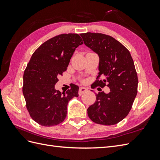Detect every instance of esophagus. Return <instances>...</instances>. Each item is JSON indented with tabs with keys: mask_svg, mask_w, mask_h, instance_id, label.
Masks as SVG:
<instances>
[{
	"mask_svg": "<svg viewBox=\"0 0 160 160\" xmlns=\"http://www.w3.org/2000/svg\"><path fill=\"white\" fill-rule=\"evenodd\" d=\"M87 91H88L87 88H85V87H80L79 91H78V94H79V96H82V95L83 93H86Z\"/></svg>",
	"mask_w": 160,
	"mask_h": 160,
	"instance_id": "1",
	"label": "esophagus"
}]
</instances>
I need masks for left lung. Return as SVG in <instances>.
Returning <instances> with one entry per match:
<instances>
[{
	"mask_svg": "<svg viewBox=\"0 0 160 160\" xmlns=\"http://www.w3.org/2000/svg\"><path fill=\"white\" fill-rule=\"evenodd\" d=\"M85 45L99 56V71L94 84L107 86L110 92L96 94L88 108L89 118L96 124L113 125L127 116L138 93V79L129 51L113 37L100 33H80ZM102 76L103 81L99 78Z\"/></svg>",
	"mask_w": 160,
	"mask_h": 160,
	"instance_id": "obj_1",
	"label": "left lung"
}]
</instances>
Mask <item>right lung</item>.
Returning <instances> with one entry per match:
<instances>
[{"label": "right lung", "instance_id": "1", "mask_svg": "<svg viewBox=\"0 0 160 160\" xmlns=\"http://www.w3.org/2000/svg\"><path fill=\"white\" fill-rule=\"evenodd\" d=\"M82 44L77 33H63L47 40L33 53L24 72L22 93L30 116L38 124L52 127L61 123L67 116L69 101L78 97L77 85L61 93L55 84Z\"/></svg>", "mask_w": 160, "mask_h": 160}]
</instances>
